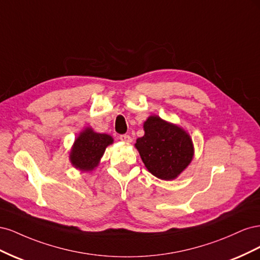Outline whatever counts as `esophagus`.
Returning a JSON list of instances; mask_svg holds the SVG:
<instances>
[{
    "mask_svg": "<svg viewBox=\"0 0 260 260\" xmlns=\"http://www.w3.org/2000/svg\"><path fill=\"white\" fill-rule=\"evenodd\" d=\"M120 140L122 141V142H124V143H131L132 142V138L130 136H128V135L120 136Z\"/></svg>",
    "mask_w": 260,
    "mask_h": 260,
    "instance_id": "1",
    "label": "esophagus"
}]
</instances>
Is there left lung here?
I'll return each instance as SVG.
<instances>
[{
    "instance_id": "left-lung-1",
    "label": "left lung",
    "mask_w": 260,
    "mask_h": 260,
    "mask_svg": "<svg viewBox=\"0 0 260 260\" xmlns=\"http://www.w3.org/2000/svg\"><path fill=\"white\" fill-rule=\"evenodd\" d=\"M144 136L136 148L146 169L160 180H175L191 164L194 145L190 135L178 124L149 116L143 123Z\"/></svg>"
}]
</instances>
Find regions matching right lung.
<instances>
[{"label": "right lung", "instance_id": "1", "mask_svg": "<svg viewBox=\"0 0 260 260\" xmlns=\"http://www.w3.org/2000/svg\"><path fill=\"white\" fill-rule=\"evenodd\" d=\"M113 143L112 136L95 132L91 127H86L75 139L69 153V160L76 169L91 172L99 166L106 147Z\"/></svg>", "mask_w": 260, "mask_h": 260}]
</instances>
